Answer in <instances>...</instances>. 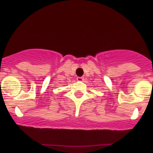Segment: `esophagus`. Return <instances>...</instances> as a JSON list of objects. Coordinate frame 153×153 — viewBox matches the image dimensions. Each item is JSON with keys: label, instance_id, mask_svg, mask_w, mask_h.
<instances>
[{"label": "esophagus", "instance_id": "obj_1", "mask_svg": "<svg viewBox=\"0 0 153 153\" xmlns=\"http://www.w3.org/2000/svg\"><path fill=\"white\" fill-rule=\"evenodd\" d=\"M77 80H78V81H83L84 80V77H78V78H77Z\"/></svg>", "mask_w": 153, "mask_h": 153}]
</instances>
